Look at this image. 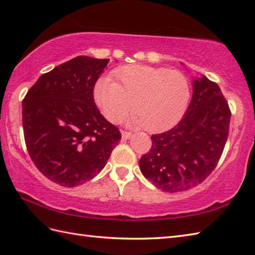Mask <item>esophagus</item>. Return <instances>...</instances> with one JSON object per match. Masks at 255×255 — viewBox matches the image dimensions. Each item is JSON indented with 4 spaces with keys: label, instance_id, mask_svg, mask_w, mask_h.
<instances>
[{
    "label": "esophagus",
    "instance_id": "1",
    "mask_svg": "<svg viewBox=\"0 0 255 255\" xmlns=\"http://www.w3.org/2000/svg\"><path fill=\"white\" fill-rule=\"evenodd\" d=\"M131 132L130 131H126V130H122V136L124 139H129L131 137Z\"/></svg>",
    "mask_w": 255,
    "mask_h": 255
}]
</instances>
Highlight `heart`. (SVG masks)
Wrapping results in <instances>:
<instances>
[{
  "label": "heart",
  "instance_id": "obj_1",
  "mask_svg": "<svg viewBox=\"0 0 255 255\" xmlns=\"http://www.w3.org/2000/svg\"><path fill=\"white\" fill-rule=\"evenodd\" d=\"M113 80L101 79L95 86L97 105L110 122H119L133 105V126L148 131H163L181 121L188 106L191 86L183 73L167 68L127 66Z\"/></svg>",
  "mask_w": 255,
  "mask_h": 255
}]
</instances>
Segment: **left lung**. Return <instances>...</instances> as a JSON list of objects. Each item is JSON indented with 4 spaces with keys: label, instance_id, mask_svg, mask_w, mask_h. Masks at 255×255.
Here are the masks:
<instances>
[{
    "label": "left lung",
    "instance_id": "left-lung-1",
    "mask_svg": "<svg viewBox=\"0 0 255 255\" xmlns=\"http://www.w3.org/2000/svg\"><path fill=\"white\" fill-rule=\"evenodd\" d=\"M193 88L180 123L152 134L150 151L139 160L143 176L163 192H185L204 182L217 166L229 134L231 111L218 84L202 75Z\"/></svg>",
    "mask_w": 255,
    "mask_h": 255
}]
</instances>
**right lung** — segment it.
I'll list each match as a JSON object with an SVG mask.
<instances>
[{"label": "right lung", "mask_w": 255, "mask_h": 255, "mask_svg": "<svg viewBox=\"0 0 255 255\" xmlns=\"http://www.w3.org/2000/svg\"><path fill=\"white\" fill-rule=\"evenodd\" d=\"M108 59L79 56L44 73L21 102L31 161L50 181L81 185L102 171L122 134L94 102Z\"/></svg>", "instance_id": "add662e5"}]
</instances>
